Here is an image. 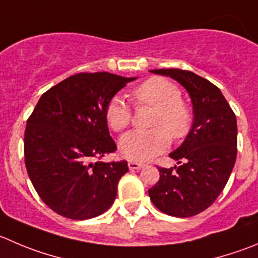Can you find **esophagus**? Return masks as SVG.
<instances>
[{
	"label": "esophagus",
	"instance_id": "esophagus-1",
	"mask_svg": "<svg viewBox=\"0 0 258 258\" xmlns=\"http://www.w3.org/2000/svg\"><path fill=\"white\" fill-rule=\"evenodd\" d=\"M127 166H129V170L134 171V170H141L143 168L146 164L141 163V162H134V161H129L127 162Z\"/></svg>",
	"mask_w": 258,
	"mask_h": 258
}]
</instances>
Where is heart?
I'll return each instance as SVG.
<instances>
[{
    "label": "heart",
    "mask_w": 258,
    "mask_h": 258,
    "mask_svg": "<svg viewBox=\"0 0 258 258\" xmlns=\"http://www.w3.org/2000/svg\"><path fill=\"white\" fill-rule=\"evenodd\" d=\"M137 106L154 107L151 117L153 129L131 132L121 137L120 153L134 162H144L164 152L171 138L178 142L190 134L194 125V111L190 105L181 100L182 92L172 81L152 77L132 90ZM105 119L114 132H121L131 125L133 110L124 100L115 96L105 107Z\"/></svg>",
    "instance_id": "1"
}]
</instances>
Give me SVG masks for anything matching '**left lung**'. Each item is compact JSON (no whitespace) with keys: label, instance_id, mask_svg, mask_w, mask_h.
Returning a JSON list of instances; mask_svg holds the SVG:
<instances>
[{"label":"left lung","instance_id":"1","mask_svg":"<svg viewBox=\"0 0 258 258\" xmlns=\"http://www.w3.org/2000/svg\"><path fill=\"white\" fill-rule=\"evenodd\" d=\"M170 76L187 90L194 125L185 142L170 154L178 166L158 167L159 180L148 190L152 203L164 214L188 218L217 200L237 158V119L219 88L210 81L177 70H153Z\"/></svg>","mask_w":258,"mask_h":258}]
</instances>
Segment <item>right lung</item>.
<instances>
[{
  "instance_id": "add662e5",
  "label": "right lung",
  "mask_w": 258,
  "mask_h": 258,
  "mask_svg": "<svg viewBox=\"0 0 258 258\" xmlns=\"http://www.w3.org/2000/svg\"><path fill=\"white\" fill-rule=\"evenodd\" d=\"M107 72H81L41 95L26 121L28 175L53 212L75 220L95 218L112 205L126 161L101 162L116 144L105 119L107 102L127 82Z\"/></svg>"
}]
</instances>
